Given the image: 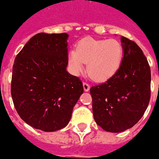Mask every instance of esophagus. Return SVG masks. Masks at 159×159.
<instances>
[{
    "instance_id": "esophagus-1",
    "label": "esophagus",
    "mask_w": 159,
    "mask_h": 159,
    "mask_svg": "<svg viewBox=\"0 0 159 159\" xmlns=\"http://www.w3.org/2000/svg\"><path fill=\"white\" fill-rule=\"evenodd\" d=\"M83 89H84V91H86V92H88V91L89 90V89H90V86L87 83H83Z\"/></svg>"
}]
</instances>
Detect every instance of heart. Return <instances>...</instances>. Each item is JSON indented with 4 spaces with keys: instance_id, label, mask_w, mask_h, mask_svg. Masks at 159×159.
<instances>
[{
    "instance_id": "b5f03b06",
    "label": "heart",
    "mask_w": 159,
    "mask_h": 159,
    "mask_svg": "<svg viewBox=\"0 0 159 159\" xmlns=\"http://www.w3.org/2000/svg\"><path fill=\"white\" fill-rule=\"evenodd\" d=\"M123 56L121 45L115 39L85 38L78 42L76 50L68 54V64L72 74L78 76L87 64V71L97 82L109 79L117 72Z\"/></svg>"
}]
</instances>
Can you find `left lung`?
Wrapping results in <instances>:
<instances>
[{
    "mask_svg": "<svg viewBox=\"0 0 159 159\" xmlns=\"http://www.w3.org/2000/svg\"><path fill=\"white\" fill-rule=\"evenodd\" d=\"M123 58L107 82L91 87L96 124L110 133L133 127L146 110L151 97V69L139 46L121 37Z\"/></svg>",
    "mask_w": 159,
    "mask_h": 159,
    "instance_id": "8db88e82",
    "label": "left lung"
}]
</instances>
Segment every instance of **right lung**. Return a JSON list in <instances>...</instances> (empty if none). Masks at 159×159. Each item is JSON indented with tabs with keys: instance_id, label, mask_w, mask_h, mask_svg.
Here are the masks:
<instances>
[{
	"instance_id": "obj_1",
	"label": "right lung",
	"mask_w": 159,
	"mask_h": 159,
	"mask_svg": "<svg viewBox=\"0 0 159 159\" xmlns=\"http://www.w3.org/2000/svg\"><path fill=\"white\" fill-rule=\"evenodd\" d=\"M67 33H40L30 39L14 59L11 95L24 121L44 132L68 125L83 93L82 81L66 70Z\"/></svg>"
}]
</instances>
